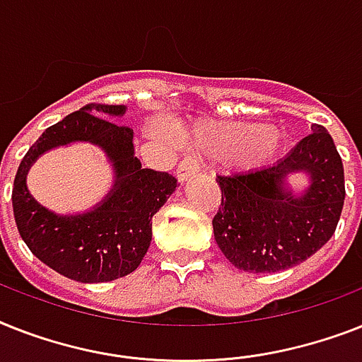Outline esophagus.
<instances>
[{
	"mask_svg": "<svg viewBox=\"0 0 362 362\" xmlns=\"http://www.w3.org/2000/svg\"><path fill=\"white\" fill-rule=\"evenodd\" d=\"M197 173H199V165H197L195 161H193V160H182L180 165H178V169H176V180L180 182V184H184L187 178L195 176Z\"/></svg>",
	"mask_w": 362,
	"mask_h": 362,
	"instance_id": "1",
	"label": "esophagus"
}]
</instances>
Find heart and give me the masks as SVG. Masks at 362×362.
I'll return each mask as SVG.
<instances>
[{"instance_id": "b5f03b06", "label": "heart", "mask_w": 362, "mask_h": 362, "mask_svg": "<svg viewBox=\"0 0 362 362\" xmlns=\"http://www.w3.org/2000/svg\"><path fill=\"white\" fill-rule=\"evenodd\" d=\"M176 141L216 158L238 156L243 167H260L272 161L279 151L275 130L267 124H243L221 120H199L176 130Z\"/></svg>"}]
</instances>
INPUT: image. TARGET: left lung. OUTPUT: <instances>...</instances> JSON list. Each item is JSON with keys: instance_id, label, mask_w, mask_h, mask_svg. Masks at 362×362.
Listing matches in <instances>:
<instances>
[{"instance_id": "1", "label": "left lung", "mask_w": 362, "mask_h": 362, "mask_svg": "<svg viewBox=\"0 0 362 362\" xmlns=\"http://www.w3.org/2000/svg\"><path fill=\"white\" fill-rule=\"evenodd\" d=\"M305 176L301 190L292 175ZM221 208L214 236L238 269L275 273L305 262L334 234L342 214L344 167L324 126L296 145L277 163L234 176H217Z\"/></svg>"}]
</instances>
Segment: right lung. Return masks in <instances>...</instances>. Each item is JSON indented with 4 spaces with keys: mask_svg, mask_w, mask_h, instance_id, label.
Segmentation results:
<instances>
[{
    "mask_svg": "<svg viewBox=\"0 0 362 362\" xmlns=\"http://www.w3.org/2000/svg\"><path fill=\"white\" fill-rule=\"evenodd\" d=\"M126 105L89 104L49 126L23 156L13 187L20 236L35 257L78 283H107L139 267L152 242V217L176 189L169 173L143 169L134 130L113 122ZM70 142H90L114 167L110 193L81 214H55L27 189V173L44 151Z\"/></svg>",
    "mask_w": 362,
    "mask_h": 362,
    "instance_id": "1",
    "label": "right lung"
}]
</instances>
